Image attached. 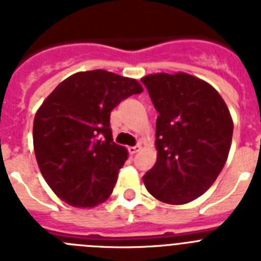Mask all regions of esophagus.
<instances>
[{"mask_svg":"<svg viewBox=\"0 0 261 261\" xmlns=\"http://www.w3.org/2000/svg\"><path fill=\"white\" fill-rule=\"evenodd\" d=\"M140 150H141V145L140 144L136 145V146H133V147H129V153L130 154H136V153H138Z\"/></svg>","mask_w":261,"mask_h":261,"instance_id":"obj_1","label":"esophagus"}]
</instances>
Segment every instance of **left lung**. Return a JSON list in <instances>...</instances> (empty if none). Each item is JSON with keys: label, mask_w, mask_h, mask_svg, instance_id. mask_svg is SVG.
Listing matches in <instances>:
<instances>
[{"label": "left lung", "mask_w": 261, "mask_h": 261, "mask_svg": "<svg viewBox=\"0 0 261 261\" xmlns=\"http://www.w3.org/2000/svg\"><path fill=\"white\" fill-rule=\"evenodd\" d=\"M141 82L159 114L156 162L142 180L159 201L187 204L222 171L231 146V115L212 85L188 73H155Z\"/></svg>", "instance_id": "1"}]
</instances>
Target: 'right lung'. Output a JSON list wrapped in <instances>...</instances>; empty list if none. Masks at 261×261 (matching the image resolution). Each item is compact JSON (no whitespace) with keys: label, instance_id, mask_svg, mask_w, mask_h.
<instances>
[{"label":"right lung","instance_id":"1","mask_svg":"<svg viewBox=\"0 0 261 261\" xmlns=\"http://www.w3.org/2000/svg\"><path fill=\"white\" fill-rule=\"evenodd\" d=\"M142 91L137 80L96 69L71 74L45 98L34 119V151L62 201L94 208L110 197L128 159V150L112 140L111 111Z\"/></svg>","mask_w":261,"mask_h":261}]
</instances>
